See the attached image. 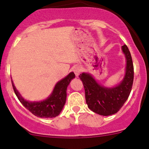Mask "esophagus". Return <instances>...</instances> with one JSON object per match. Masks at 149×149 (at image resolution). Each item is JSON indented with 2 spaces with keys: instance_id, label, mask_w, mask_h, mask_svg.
Instances as JSON below:
<instances>
[{
  "instance_id": "34e87169",
  "label": "esophagus",
  "mask_w": 149,
  "mask_h": 149,
  "mask_svg": "<svg viewBox=\"0 0 149 149\" xmlns=\"http://www.w3.org/2000/svg\"><path fill=\"white\" fill-rule=\"evenodd\" d=\"M81 71H82V67L81 66H76L73 68V72H74L75 75H76L77 77L79 76V74L81 73Z\"/></svg>"
}]
</instances>
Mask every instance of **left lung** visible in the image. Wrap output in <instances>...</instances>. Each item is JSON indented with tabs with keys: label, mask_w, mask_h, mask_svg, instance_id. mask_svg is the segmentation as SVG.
Segmentation results:
<instances>
[{
	"label": "left lung",
	"mask_w": 149,
	"mask_h": 149,
	"mask_svg": "<svg viewBox=\"0 0 149 149\" xmlns=\"http://www.w3.org/2000/svg\"><path fill=\"white\" fill-rule=\"evenodd\" d=\"M127 61L125 78L118 86L107 88L98 84L91 74L83 73L79 76L86 94V101L90 109L95 113L108 116L117 113L128 99L134 81V66L127 45L122 47Z\"/></svg>",
	"instance_id": "8db88e82"
}]
</instances>
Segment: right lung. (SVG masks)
<instances>
[{
	"label": "right lung",
	"instance_id": "obj_1",
	"mask_svg": "<svg viewBox=\"0 0 149 149\" xmlns=\"http://www.w3.org/2000/svg\"><path fill=\"white\" fill-rule=\"evenodd\" d=\"M74 78V73L71 72L68 76L56 83L53 92L48 98L40 102H29L25 100L16 90L13 81H11L16 96L26 109L37 117L52 118L58 116L63 109V106L66 103L67 87L71 80Z\"/></svg>",
	"mask_w": 149,
	"mask_h": 149
}]
</instances>
